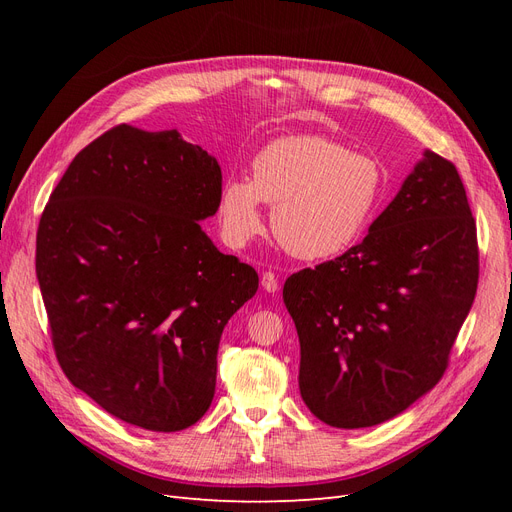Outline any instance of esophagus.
<instances>
[{
  "mask_svg": "<svg viewBox=\"0 0 512 512\" xmlns=\"http://www.w3.org/2000/svg\"><path fill=\"white\" fill-rule=\"evenodd\" d=\"M260 284H262V288H265L267 292H277V290H280V282H277V275L271 273V271L262 273Z\"/></svg>",
  "mask_w": 512,
  "mask_h": 512,
  "instance_id": "34e87169",
  "label": "esophagus"
}]
</instances>
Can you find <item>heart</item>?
Returning <instances> with one entry per match:
<instances>
[{
  "label": "heart",
  "instance_id": "1",
  "mask_svg": "<svg viewBox=\"0 0 512 512\" xmlns=\"http://www.w3.org/2000/svg\"><path fill=\"white\" fill-rule=\"evenodd\" d=\"M386 196V170L365 151L320 134L282 136L252 160V179H226L218 215L230 245L250 243L265 226L284 250L303 260L348 250L376 220Z\"/></svg>",
  "mask_w": 512,
  "mask_h": 512
}]
</instances>
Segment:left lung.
Returning a JSON list of instances; mask_svg holds the SVG:
<instances>
[{"instance_id": "left-lung-1", "label": "left lung", "mask_w": 512, "mask_h": 512, "mask_svg": "<svg viewBox=\"0 0 512 512\" xmlns=\"http://www.w3.org/2000/svg\"><path fill=\"white\" fill-rule=\"evenodd\" d=\"M476 286L466 188L453 162L425 151L361 243L284 284L309 412L361 429L412 406L442 380Z\"/></svg>"}]
</instances>
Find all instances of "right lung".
Returning <instances> with one entry per match:
<instances>
[{"mask_svg": "<svg viewBox=\"0 0 512 512\" xmlns=\"http://www.w3.org/2000/svg\"><path fill=\"white\" fill-rule=\"evenodd\" d=\"M222 170L177 130L115 126L46 203L36 275L68 380L130 425L181 431L209 410L218 346L258 273L200 228Z\"/></svg>", "mask_w": 512, "mask_h": 512, "instance_id": "obj_1", "label": "right lung"}]
</instances>
